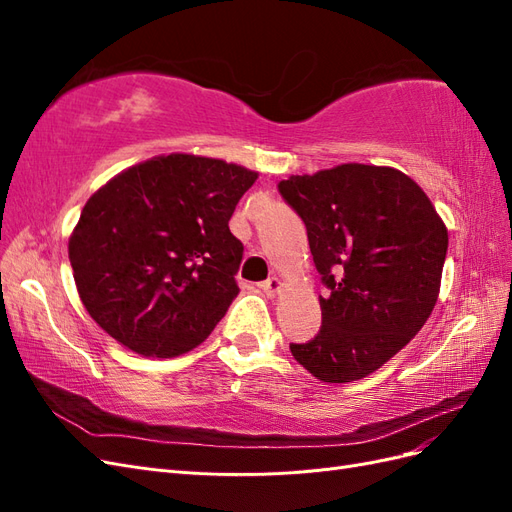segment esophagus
I'll return each instance as SVG.
<instances>
[{"mask_svg": "<svg viewBox=\"0 0 512 512\" xmlns=\"http://www.w3.org/2000/svg\"><path fill=\"white\" fill-rule=\"evenodd\" d=\"M260 288H262V292L269 294V297H275V294L282 290V280H280V277H269L267 282L260 284Z\"/></svg>", "mask_w": 512, "mask_h": 512, "instance_id": "obj_1", "label": "esophagus"}]
</instances>
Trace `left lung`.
Segmentation results:
<instances>
[{
  "instance_id": "obj_1",
  "label": "left lung",
  "mask_w": 512,
  "mask_h": 512,
  "mask_svg": "<svg viewBox=\"0 0 512 512\" xmlns=\"http://www.w3.org/2000/svg\"><path fill=\"white\" fill-rule=\"evenodd\" d=\"M322 282V327L290 352L322 382L374 374L438 301L448 230L421 185L391 166L339 164L280 181Z\"/></svg>"
}]
</instances>
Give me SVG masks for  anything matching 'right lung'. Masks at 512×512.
I'll return each mask as SVG.
<instances>
[{
    "label": "right lung",
    "instance_id": "1",
    "mask_svg": "<svg viewBox=\"0 0 512 512\" xmlns=\"http://www.w3.org/2000/svg\"><path fill=\"white\" fill-rule=\"evenodd\" d=\"M256 179L239 164L170 153L104 183L68 241L89 316L143 356L203 344L239 294L243 243L228 220Z\"/></svg>",
    "mask_w": 512,
    "mask_h": 512
}]
</instances>
